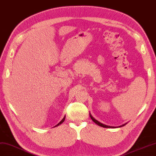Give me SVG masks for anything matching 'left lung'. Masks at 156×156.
<instances>
[{
	"mask_svg": "<svg viewBox=\"0 0 156 156\" xmlns=\"http://www.w3.org/2000/svg\"><path fill=\"white\" fill-rule=\"evenodd\" d=\"M90 117L91 118V119H92V121L95 123V124H96L97 125H98V126H101V127H103V128H120V127H122V126H125L126 124H127V123H126V124H123V125H122V126H117V127H114V126H106V125H105V124H102V123L101 122H98V120H96V119L94 118H93V116L92 115H91V114L90 113Z\"/></svg>",
	"mask_w": 156,
	"mask_h": 156,
	"instance_id": "obj_1",
	"label": "left lung"
}]
</instances>
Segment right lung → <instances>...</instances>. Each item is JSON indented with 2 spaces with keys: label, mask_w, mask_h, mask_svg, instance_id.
I'll use <instances>...</instances> for the list:
<instances>
[{
  "label": "right lung",
  "mask_w": 156,
  "mask_h": 156,
  "mask_svg": "<svg viewBox=\"0 0 156 156\" xmlns=\"http://www.w3.org/2000/svg\"><path fill=\"white\" fill-rule=\"evenodd\" d=\"M65 117H66V115H64V118H63L62 119V120H61V121H60V122L58 123V124L57 125H56L55 126H54V127H56V126H59L60 124H62V123H63V122H64V121L65 120Z\"/></svg>",
  "instance_id": "obj_1"
}]
</instances>
